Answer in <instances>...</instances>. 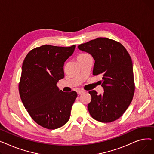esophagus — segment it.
Segmentation results:
<instances>
[{
  "instance_id": "obj_1",
  "label": "esophagus",
  "mask_w": 154,
  "mask_h": 154,
  "mask_svg": "<svg viewBox=\"0 0 154 154\" xmlns=\"http://www.w3.org/2000/svg\"><path fill=\"white\" fill-rule=\"evenodd\" d=\"M84 91H83V90H79L78 91H77V94H78V95H80V94H82V93H84Z\"/></svg>"
}]
</instances>
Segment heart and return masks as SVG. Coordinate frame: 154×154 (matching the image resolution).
I'll list each match as a JSON object with an SVG mask.
<instances>
[{
  "label": "heart",
  "mask_w": 154,
  "mask_h": 154,
  "mask_svg": "<svg viewBox=\"0 0 154 154\" xmlns=\"http://www.w3.org/2000/svg\"><path fill=\"white\" fill-rule=\"evenodd\" d=\"M88 54H80V55H78V57H77V59H79V58H82V57H85V56H87V55H88Z\"/></svg>",
  "instance_id": "obj_1"
}]
</instances>
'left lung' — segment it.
I'll list each match as a JSON object with an SVG mask.
<instances>
[{
	"label": "left lung",
	"instance_id": "1",
	"mask_svg": "<svg viewBox=\"0 0 154 154\" xmlns=\"http://www.w3.org/2000/svg\"><path fill=\"white\" fill-rule=\"evenodd\" d=\"M95 60L93 75L102 74L103 94L88 92L91 101L88 110L95 120L108 123L122 116L131 104L135 91L133 64L130 55L120 42L97 38L78 46Z\"/></svg>",
	"mask_w": 154,
	"mask_h": 154
}]
</instances>
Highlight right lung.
<instances>
[{
	"label": "right lung",
	"mask_w": 154,
	"mask_h": 154,
	"mask_svg": "<svg viewBox=\"0 0 154 154\" xmlns=\"http://www.w3.org/2000/svg\"><path fill=\"white\" fill-rule=\"evenodd\" d=\"M75 48L44 45L31 50L23 62L20 99L32 119L45 128H58L69 120L77 94L60 91L57 83L64 77V62Z\"/></svg>",
	"instance_id": "add662e5"
}]
</instances>
